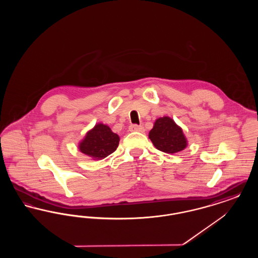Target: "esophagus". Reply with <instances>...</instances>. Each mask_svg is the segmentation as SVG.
I'll list each match as a JSON object with an SVG mask.
<instances>
[{"mask_svg":"<svg viewBox=\"0 0 258 258\" xmlns=\"http://www.w3.org/2000/svg\"><path fill=\"white\" fill-rule=\"evenodd\" d=\"M128 130L131 132H143L144 127L142 125H138V124H131Z\"/></svg>","mask_w":258,"mask_h":258,"instance_id":"34e87169","label":"esophagus"}]
</instances>
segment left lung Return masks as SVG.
<instances>
[{
	"instance_id": "obj_1",
	"label": "left lung",
	"mask_w": 258,
	"mask_h": 258,
	"mask_svg": "<svg viewBox=\"0 0 258 258\" xmlns=\"http://www.w3.org/2000/svg\"><path fill=\"white\" fill-rule=\"evenodd\" d=\"M149 138L155 147L167 154L181 152L187 145L183 130L166 116L156 120L149 133Z\"/></svg>"
}]
</instances>
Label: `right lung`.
<instances>
[{"label": "right lung", "instance_id": "obj_1", "mask_svg": "<svg viewBox=\"0 0 258 258\" xmlns=\"http://www.w3.org/2000/svg\"><path fill=\"white\" fill-rule=\"evenodd\" d=\"M119 141V135L108 125L97 123L79 143V150L93 160H102L116 151Z\"/></svg>", "mask_w": 258, "mask_h": 258}]
</instances>
